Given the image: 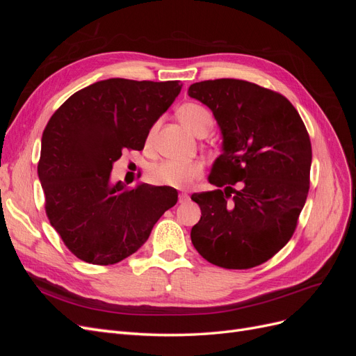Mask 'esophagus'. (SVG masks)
I'll return each instance as SVG.
<instances>
[{
    "label": "esophagus",
    "instance_id": "esophagus-1",
    "mask_svg": "<svg viewBox=\"0 0 356 356\" xmlns=\"http://www.w3.org/2000/svg\"><path fill=\"white\" fill-rule=\"evenodd\" d=\"M190 199V196L187 195V193H179L178 195V202L179 203H184V202H187Z\"/></svg>",
    "mask_w": 356,
    "mask_h": 356
}]
</instances>
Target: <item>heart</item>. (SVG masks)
<instances>
[{
  "instance_id": "heart-1",
  "label": "heart",
  "mask_w": 356,
  "mask_h": 356,
  "mask_svg": "<svg viewBox=\"0 0 356 356\" xmlns=\"http://www.w3.org/2000/svg\"><path fill=\"white\" fill-rule=\"evenodd\" d=\"M177 115L188 131L197 136H204L213 126L212 113L200 104L187 102L181 105ZM157 131V123L149 127L147 134V144L153 141ZM204 166L202 161H177V160H165L160 163L153 165L148 170V181L154 186L160 187H174V188H187L193 182L203 175Z\"/></svg>"
}]
</instances>
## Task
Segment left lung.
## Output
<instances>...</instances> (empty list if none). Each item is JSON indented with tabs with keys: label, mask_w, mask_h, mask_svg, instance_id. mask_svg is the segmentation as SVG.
I'll use <instances>...</instances> for the list:
<instances>
[{
	"label": "left lung",
	"mask_w": 356,
	"mask_h": 356,
	"mask_svg": "<svg viewBox=\"0 0 356 356\" xmlns=\"http://www.w3.org/2000/svg\"><path fill=\"white\" fill-rule=\"evenodd\" d=\"M188 96L208 105L221 127L222 154L209 182L225 187L191 196L202 211L191 242L215 266H260L293 238L306 203L307 129L284 95L255 83L207 80L191 84Z\"/></svg>",
	"instance_id": "obj_1"
}]
</instances>
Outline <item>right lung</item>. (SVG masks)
Here are the masks:
<instances>
[{"label":"right lung","instance_id":"obj_1","mask_svg":"<svg viewBox=\"0 0 356 356\" xmlns=\"http://www.w3.org/2000/svg\"><path fill=\"white\" fill-rule=\"evenodd\" d=\"M181 92L179 81L110 79L75 92L42 132L38 177L46 215L68 250L110 266L141 248L174 207L172 187L111 184L123 149H143L147 134Z\"/></svg>","mask_w":356,"mask_h":356}]
</instances>
